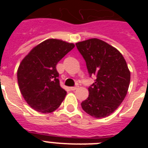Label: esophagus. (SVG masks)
<instances>
[{"mask_svg":"<svg viewBox=\"0 0 148 148\" xmlns=\"http://www.w3.org/2000/svg\"><path fill=\"white\" fill-rule=\"evenodd\" d=\"M78 86H76V87H70V90H73V91H74V90H76V89H78Z\"/></svg>","mask_w":148,"mask_h":148,"instance_id":"esophagus-1","label":"esophagus"}]
</instances>
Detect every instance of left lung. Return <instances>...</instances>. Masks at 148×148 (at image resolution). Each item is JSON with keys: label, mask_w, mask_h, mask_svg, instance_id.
<instances>
[{"label": "left lung", "mask_w": 148, "mask_h": 148, "mask_svg": "<svg viewBox=\"0 0 148 148\" xmlns=\"http://www.w3.org/2000/svg\"><path fill=\"white\" fill-rule=\"evenodd\" d=\"M95 82L88 88L89 96L82 103L87 114L101 119L110 116L125 99L130 82V72L121 53L98 38L76 43Z\"/></svg>", "instance_id": "1"}]
</instances>
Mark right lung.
I'll use <instances>...</instances> for the list:
<instances>
[{
	"instance_id": "1",
	"label": "right lung",
	"mask_w": 148,
	"mask_h": 148,
	"mask_svg": "<svg viewBox=\"0 0 148 148\" xmlns=\"http://www.w3.org/2000/svg\"><path fill=\"white\" fill-rule=\"evenodd\" d=\"M75 47V44L49 38L35 46L18 66L19 89L27 104L35 110L49 113L62 103L66 91L60 86L56 65Z\"/></svg>"
}]
</instances>
